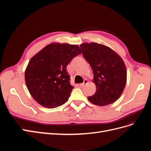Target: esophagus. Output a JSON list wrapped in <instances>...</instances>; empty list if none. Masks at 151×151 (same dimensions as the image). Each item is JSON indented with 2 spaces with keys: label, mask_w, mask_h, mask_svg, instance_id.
<instances>
[{
  "label": "esophagus",
  "mask_w": 151,
  "mask_h": 151,
  "mask_svg": "<svg viewBox=\"0 0 151 151\" xmlns=\"http://www.w3.org/2000/svg\"><path fill=\"white\" fill-rule=\"evenodd\" d=\"M87 83H88V80H84V81H83V83H81V84H80V86L81 88L84 87V86H85V85H86Z\"/></svg>",
  "instance_id": "obj_1"
}]
</instances>
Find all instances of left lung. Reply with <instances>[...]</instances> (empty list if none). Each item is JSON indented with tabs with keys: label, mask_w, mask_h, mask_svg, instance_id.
I'll return each mask as SVG.
<instances>
[{
	"label": "left lung",
	"mask_w": 151,
	"mask_h": 151,
	"mask_svg": "<svg viewBox=\"0 0 151 151\" xmlns=\"http://www.w3.org/2000/svg\"><path fill=\"white\" fill-rule=\"evenodd\" d=\"M82 54L93 71L96 91L88 99L91 103L106 106L114 103L125 88L127 71L124 61L109 47L97 43L80 45Z\"/></svg>",
	"instance_id": "obj_1"
}]
</instances>
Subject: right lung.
Returning a JSON list of instances; mask_svg holds the SVG:
<instances>
[{"label": "right lung", "instance_id": "add662e5", "mask_svg": "<svg viewBox=\"0 0 151 151\" xmlns=\"http://www.w3.org/2000/svg\"><path fill=\"white\" fill-rule=\"evenodd\" d=\"M81 53L77 45L52 43L30 59L25 80L31 96L39 104L54 108L68 101L73 86L66 66Z\"/></svg>", "mask_w": 151, "mask_h": 151}]
</instances>
